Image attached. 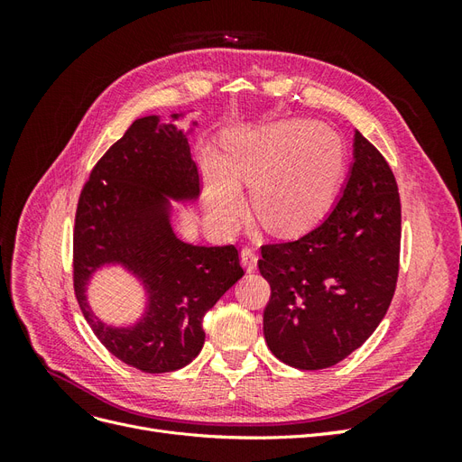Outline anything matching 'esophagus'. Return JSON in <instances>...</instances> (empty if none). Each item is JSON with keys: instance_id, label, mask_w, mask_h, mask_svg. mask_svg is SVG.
I'll list each match as a JSON object with an SVG mask.
<instances>
[{"instance_id": "34e87169", "label": "esophagus", "mask_w": 462, "mask_h": 462, "mask_svg": "<svg viewBox=\"0 0 462 462\" xmlns=\"http://www.w3.org/2000/svg\"><path fill=\"white\" fill-rule=\"evenodd\" d=\"M241 263L248 273H253L258 265V256L250 248H243L241 250Z\"/></svg>"}]
</instances>
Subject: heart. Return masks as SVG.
I'll use <instances>...</instances> for the list:
<instances>
[{
	"label": "heart",
	"instance_id": "heart-1",
	"mask_svg": "<svg viewBox=\"0 0 462 462\" xmlns=\"http://www.w3.org/2000/svg\"><path fill=\"white\" fill-rule=\"evenodd\" d=\"M204 197L221 229L245 212L239 183L253 185V206L268 229L295 235L326 212L343 171V144L324 125L289 119L223 136V153L204 150Z\"/></svg>",
	"mask_w": 462,
	"mask_h": 462
}]
</instances>
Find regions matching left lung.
Instances as JSON below:
<instances>
[{"instance_id":"left-lung-1","label":"left lung","mask_w":462,"mask_h":462,"mask_svg":"<svg viewBox=\"0 0 462 462\" xmlns=\"http://www.w3.org/2000/svg\"><path fill=\"white\" fill-rule=\"evenodd\" d=\"M401 200L385 158L355 131L353 163L326 219L300 239L262 246L270 351L299 370L337 365L380 326L399 273Z\"/></svg>"}]
</instances>
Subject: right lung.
Returning a JSON list of instances; mask_svg holds the SVG:
<instances>
[{"label": "right lung", "instance_id": "1", "mask_svg": "<svg viewBox=\"0 0 462 462\" xmlns=\"http://www.w3.org/2000/svg\"><path fill=\"white\" fill-rule=\"evenodd\" d=\"M160 116L136 119L96 163L80 192L75 235V295L96 337L125 365L148 374L175 372L199 356L204 314L245 275L233 245L180 241L173 202H197L200 180L187 131ZM106 267H121L142 283L145 310L127 327L96 317L86 291Z\"/></svg>", "mask_w": 462, "mask_h": 462}]
</instances>
